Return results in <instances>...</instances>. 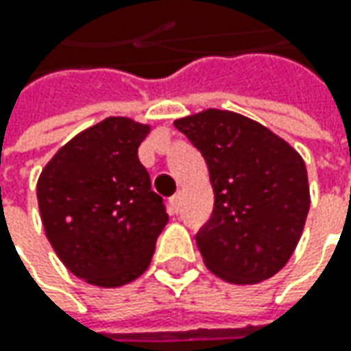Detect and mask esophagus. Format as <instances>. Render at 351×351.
Returning <instances> with one entry per match:
<instances>
[{"instance_id":"obj_1","label":"esophagus","mask_w":351,"mask_h":351,"mask_svg":"<svg viewBox=\"0 0 351 351\" xmlns=\"http://www.w3.org/2000/svg\"><path fill=\"white\" fill-rule=\"evenodd\" d=\"M180 205H182V197H180V193H176V195L169 199V209H171V213H180Z\"/></svg>"}]
</instances>
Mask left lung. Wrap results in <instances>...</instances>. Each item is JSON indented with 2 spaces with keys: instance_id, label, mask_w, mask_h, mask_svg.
I'll list each match as a JSON object with an SVG mask.
<instances>
[{
  "instance_id": "left-lung-1",
  "label": "left lung",
  "mask_w": 351,
  "mask_h": 351,
  "mask_svg": "<svg viewBox=\"0 0 351 351\" xmlns=\"http://www.w3.org/2000/svg\"><path fill=\"white\" fill-rule=\"evenodd\" d=\"M173 125L209 168L215 207L195 236L205 265L236 285L276 276L297 248L311 207L301 154L232 111L207 109Z\"/></svg>"
}]
</instances>
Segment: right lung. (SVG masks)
<instances>
[{
  "instance_id": "add662e5",
  "label": "right lung",
  "mask_w": 351,
  "mask_h": 351,
  "mask_svg": "<svg viewBox=\"0 0 351 351\" xmlns=\"http://www.w3.org/2000/svg\"><path fill=\"white\" fill-rule=\"evenodd\" d=\"M150 125L105 121L64 144L36 183L48 242L75 277L121 287L141 277L168 223L162 197L138 160Z\"/></svg>"
}]
</instances>
